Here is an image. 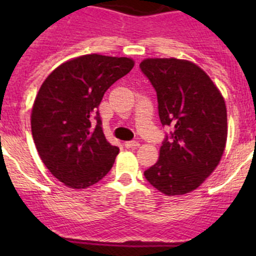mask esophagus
<instances>
[{"mask_svg": "<svg viewBox=\"0 0 256 256\" xmlns=\"http://www.w3.org/2000/svg\"><path fill=\"white\" fill-rule=\"evenodd\" d=\"M140 146V144L138 141H126L125 142V147L126 148H132V147H138Z\"/></svg>", "mask_w": 256, "mask_h": 256, "instance_id": "34e87169", "label": "esophagus"}]
</instances>
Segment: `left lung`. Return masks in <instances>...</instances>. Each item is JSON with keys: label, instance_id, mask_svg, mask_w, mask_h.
Segmentation results:
<instances>
[{"label": "left lung", "instance_id": "left-lung-1", "mask_svg": "<svg viewBox=\"0 0 256 256\" xmlns=\"http://www.w3.org/2000/svg\"><path fill=\"white\" fill-rule=\"evenodd\" d=\"M140 69L156 90L162 126L172 128L144 178L167 196L192 192L223 156L228 134L223 96L207 74L188 60L144 59Z\"/></svg>", "mask_w": 256, "mask_h": 256}]
</instances>
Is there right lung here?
Instances as JSON below:
<instances>
[{
    "label": "right lung",
    "mask_w": 256,
    "mask_h": 256,
    "mask_svg": "<svg viewBox=\"0 0 256 256\" xmlns=\"http://www.w3.org/2000/svg\"><path fill=\"white\" fill-rule=\"evenodd\" d=\"M130 58L88 54L52 72L34 100L30 126L43 164L70 188H86L112 170L118 147L105 138L99 105L132 69Z\"/></svg>",
    "instance_id": "add662e5"
}]
</instances>
